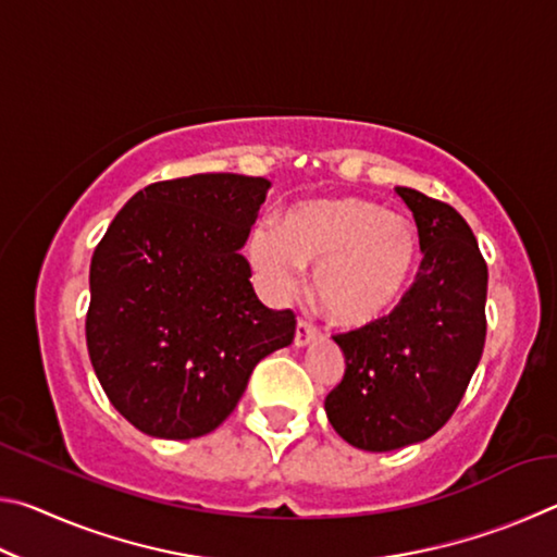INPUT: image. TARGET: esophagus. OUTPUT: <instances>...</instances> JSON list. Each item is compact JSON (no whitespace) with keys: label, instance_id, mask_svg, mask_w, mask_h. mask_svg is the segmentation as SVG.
Wrapping results in <instances>:
<instances>
[{"label":"esophagus","instance_id":"esophagus-1","mask_svg":"<svg viewBox=\"0 0 557 557\" xmlns=\"http://www.w3.org/2000/svg\"><path fill=\"white\" fill-rule=\"evenodd\" d=\"M319 336V326L309 317L297 319V332H295V346H307L312 338Z\"/></svg>","mask_w":557,"mask_h":557}]
</instances>
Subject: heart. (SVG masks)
<instances>
[{
    "instance_id": "1",
    "label": "heart",
    "mask_w": 557,
    "mask_h": 557,
    "mask_svg": "<svg viewBox=\"0 0 557 557\" xmlns=\"http://www.w3.org/2000/svg\"><path fill=\"white\" fill-rule=\"evenodd\" d=\"M248 258L272 297L299 287L301 265H317L314 295L332 322L369 326L391 314L418 270L412 225L361 199H322L289 209L280 231L260 223Z\"/></svg>"
}]
</instances>
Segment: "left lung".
Segmentation results:
<instances>
[{"label": "left lung", "mask_w": 557, "mask_h": 557, "mask_svg": "<svg viewBox=\"0 0 557 557\" xmlns=\"http://www.w3.org/2000/svg\"><path fill=\"white\" fill-rule=\"evenodd\" d=\"M395 194L412 211L425 256L391 314L334 334L346 371L324 400L332 428L366 451L400 449L445 428L486 342L488 270L469 223L414 188Z\"/></svg>", "instance_id": "8db88e82"}]
</instances>
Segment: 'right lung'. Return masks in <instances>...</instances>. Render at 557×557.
Listing matches in <instances>:
<instances>
[{
    "mask_svg": "<svg viewBox=\"0 0 557 557\" xmlns=\"http://www.w3.org/2000/svg\"><path fill=\"white\" fill-rule=\"evenodd\" d=\"M268 188V178L243 174L149 184L92 252L90 363L115 410L145 435H209L252 369L295 338V312L262 305L240 256Z\"/></svg>",
    "mask_w": 557,
    "mask_h": 557,
    "instance_id": "right-lung-1",
    "label": "right lung"
}]
</instances>
